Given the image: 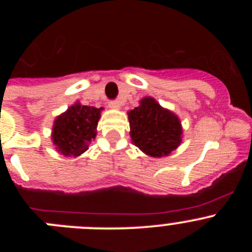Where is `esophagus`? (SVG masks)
<instances>
[{
  "label": "esophagus",
  "instance_id": "obj_1",
  "mask_svg": "<svg viewBox=\"0 0 252 252\" xmlns=\"http://www.w3.org/2000/svg\"><path fill=\"white\" fill-rule=\"evenodd\" d=\"M110 107L111 108H116V110H117V108L121 107V102H120L119 99H113V101L110 102Z\"/></svg>",
  "mask_w": 252,
  "mask_h": 252
}]
</instances>
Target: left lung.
<instances>
[{
    "instance_id": "8db88e82",
    "label": "left lung",
    "mask_w": 252,
    "mask_h": 252,
    "mask_svg": "<svg viewBox=\"0 0 252 252\" xmlns=\"http://www.w3.org/2000/svg\"><path fill=\"white\" fill-rule=\"evenodd\" d=\"M128 121L132 142L150 157H166L182 142L179 119L151 97L128 112Z\"/></svg>"
}]
</instances>
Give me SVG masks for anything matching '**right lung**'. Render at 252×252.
I'll return each instance as SVG.
<instances>
[{
	"instance_id": "right-lung-1",
	"label": "right lung",
	"mask_w": 252,
	"mask_h": 252,
	"mask_svg": "<svg viewBox=\"0 0 252 252\" xmlns=\"http://www.w3.org/2000/svg\"><path fill=\"white\" fill-rule=\"evenodd\" d=\"M102 108L75 103L58 116L53 127V144L65 157H78L88 149L95 137Z\"/></svg>"
}]
</instances>
